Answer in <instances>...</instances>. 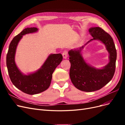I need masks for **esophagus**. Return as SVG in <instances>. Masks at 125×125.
<instances>
[{"mask_svg":"<svg viewBox=\"0 0 125 125\" xmlns=\"http://www.w3.org/2000/svg\"><path fill=\"white\" fill-rule=\"evenodd\" d=\"M62 56H63V58L64 59H66L67 58V56H68V52L67 51H65L63 52H62Z\"/></svg>","mask_w":125,"mask_h":125,"instance_id":"obj_1","label":"esophagus"}]
</instances>
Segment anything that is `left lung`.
<instances>
[{
  "label": "left lung",
  "mask_w": 125,
  "mask_h": 125,
  "mask_svg": "<svg viewBox=\"0 0 125 125\" xmlns=\"http://www.w3.org/2000/svg\"><path fill=\"white\" fill-rule=\"evenodd\" d=\"M89 31L93 38L83 46L68 52L71 81L75 88L84 92L99 90L112 80L115 73L117 58L114 41L109 34L100 27L91 28ZM93 40H98L104 44L109 53V62L101 69L87 63L81 53L85 45Z\"/></svg>",
  "instance_id": "8db88e82"
}]
</instances>
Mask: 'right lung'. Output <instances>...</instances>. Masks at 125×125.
<instances>
[{
    "label": "right lung",
    "instance_id": "obj_1",
    "mask_svg": "<svg viewBox=\"0 0 125 125\" xmlns=\"http://www.w3.org/2000/svg\"><path fill=\"white\" fill-rule=\"evenodd\" d=\"M37 31L38 29L36 28H27L15 36L9 45L6 58L7 67L11 82L17 88L30 95L41 93L49 88L52 73L62 60L61 54H52L48 56L40 68L34 73L25 74L19 69L15 62L18 44L23 35Z\"/></svg>",
    "mask_w": 125,
    "mask_h": 125
}]
</instances>
